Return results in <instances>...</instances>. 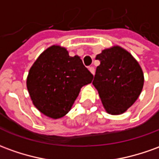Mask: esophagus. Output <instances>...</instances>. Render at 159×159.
<instances>
[{"label": "esophagus", "instance_id": "esophagus-1", "mask_svg": "<svg viewBox=\"0 0 159 159\" xmlns=\"http://www.w3.org/2000/svg\"><path fill=\"white\" fill-rule=\"evenodd\" d=\"M89 71L91 72V73H92V74H93V75H95V68H94V67H93V66H91V67H89Z\"/></svg>", "mask_w": 159, "mask_h": 159}]
</instances>
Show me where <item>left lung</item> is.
<instances>
[{
    "label": "left lung",
    "instance_id": "1",
    "mask_svg": "<svg viewBox=\"0 0 159 159\" xmlns=\"http://www.w3.org/2000/svg\"><path fill=\"white\" fill-rule=\"evenodd\" d=\"M95 59L100 61L93 85L98 90L108 114H123L141 93L144 74L136 59L118 45L103 50Z\"/></svg>",
    "mask_w": 159,
    "mask_h": 159
}]
</instances>
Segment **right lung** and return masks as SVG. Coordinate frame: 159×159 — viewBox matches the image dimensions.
I'll return each instance as SVG.
<instances>
[{
  "mask_svg": "<svg viewBox=\"0 0 159 159\" xmlns=\"http://www.w3.org/2000/svg\"><path fill=\"white\" fill-rule=\"evenodd\" d=\"M94 76L78 56H69L67 50L52 45L41 53L31 67L26 87L34 106L52 119L70 110L81 88Z\"/></svg>",
  "mask_w": 159,
  "mask_h": 159,
  "instance_id": "right-lung-1",
  "label": "right lung"
}]
</instances>
